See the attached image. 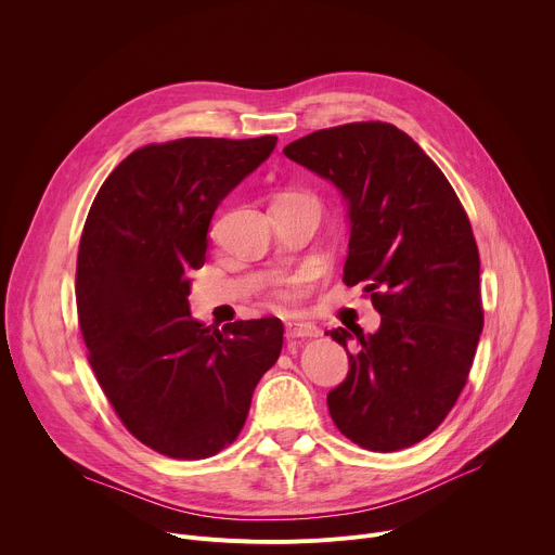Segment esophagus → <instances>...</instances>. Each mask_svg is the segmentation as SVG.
I'll return each instance as SVG.
<instances>
[{"label":"esophagus","mask_w":555,"mask_h":555,"mask_svg":"<svg viewBox=\"0 0 555 555\" xmlns=\"http://www.w3.org/2000/svg\"><path fill=\"white\" fill-rule=\"evenodd\" d=\"M285 334H287L289 338H313V336L321 334V330L315 327L313 323L287 321V323H285Z\"/></svg>","instance_id":"1"}]
</instances>
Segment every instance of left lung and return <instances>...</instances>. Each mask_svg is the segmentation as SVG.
Masks as SVG:
<instances>
[{
  "mask_svg": "<svg viewBox=\"0 0 555 555\" xmlns=\"http://www.w3.org/2000/svg\"><path fill=\"white\" fill-rule=\"evenodd\" d=\"M283 153L340 191L345 283H364L382 315L351 351L347 330L330 332L349 356L345 382L327 395L332 420L366 450L409 448L454 406L483 332L469 219L424 149L388 122L313 131Z\"/></svg>",
  "mask_w": 555,
  "mask_h": 555,
  "instance_id": "8db88e82",
  "label": "left lung"
}]
</instances>
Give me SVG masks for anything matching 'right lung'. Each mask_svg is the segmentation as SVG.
<instances>
[{
    "label": "right lung",
    "instance_id": "obj_1",
    "mask_svg": "<svg viewBox=\"0 0 555 555\" xmlns=\"http://www.w3.org/2000/svg\"><path fill=\"white\" fill-rule=\"evenodd\" d=\"M274 146L276 135L142 146L90 208L76 261L78 323L114 411L160 454L206 459L232 443L279 360L274 315L212 332L189 307V274L206 261L217 206Z\"/></svg>",
    "mask_w": 555,
    "mask_h": 555
}]
</instances>
